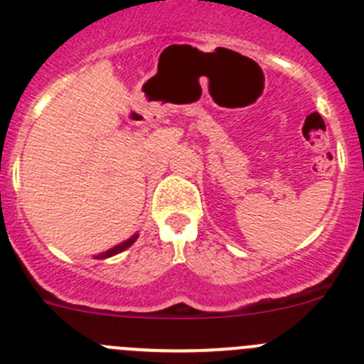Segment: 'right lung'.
Instances as JSON below:
<instances>
[{"mask_svg": "<svg viewBox=\"0 0 364 364\" xmlns=\"http://www.w3.org/2000/svg\"><path fill=\"white\" fill-rule=\"evenodd\" d=\"M136 239H138V233H134L133 237H129V239L124 240V242L117 244V246H112L111 250H107V252L98 253V255H96L95 259H109V257H112V255H118V253H122V252H124V250H127V247H129V246H133V244L136 242Z\"/></svg>", "mask_w": 364, "mask_h": 364, "instance_id": "1", "label": "right lung"}]
</instances>
